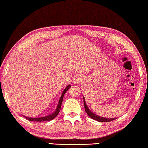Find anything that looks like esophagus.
I'll use <instances>...</instances> for the list:
<instances>
[{"instance_id": "34e87169", "label": "esophagus", "mask_w": 148, "mask_h": 148, "mask_svg": "<svg viewBox=\"0 0 148 148\" xmlns=\"http://www.w3.org/2000/svg\"><path fill=\"white\" fill-rule=\"evenodd\" d=\"M81 81V77L80 76H76L73 79V83L75 84H77L78 83H79Z\"/></svg>"}]
</instances>
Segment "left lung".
I'll return each instance as SVG.
<instances>
[{"label": "left lung", "mask_w": 148, "mask_h": 148, "mask_svg": "<svg viewBox=\"0 0 148 148\" xmlns=\"http://www.w3.org/2000/svg\"><path fill=\"white\" fill-rule=\"evenodd\" d=\"M83 99H84V107H85V112L87 113V114H88V116H89L91 119H92L95 120H97L98 121H101V122H106V121H113L115 119H116L117 118H104V117H102L100 116H98L96 114L94 113L92 111H91L90 110L89 108H88L87 105L85 103V97H83Z\"/></svg>", "instance_id": "8db88e82"}]
</instances>
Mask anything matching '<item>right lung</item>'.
Masks as SVG:
<instances>
[{"instance_id":"add662e5","label":"right lung","mask_w":148,"mask_h":148,"mask_svg":"<svg viewBox=\"0 0 148 148\" xmlns=\"http://www.w3.org/2000/svg\"><path fill=\"white\" fill-rule=\"evenodd\" d=\"M71 87V85H68V86L64 88V90H63V93H62L61 96L60 97V99L59 100V103L57 106V108H56V110L54 111V113H52V114H49V115L45 116H43V117H39V118H31V117H28L26 116H23L26 119H27L29 121H50L53 120L54 118L56 116L58 113H60V111L61 110V104L62 102H63V97L64 94L66 92V91Z\"/></svg>"}]
</instances>
